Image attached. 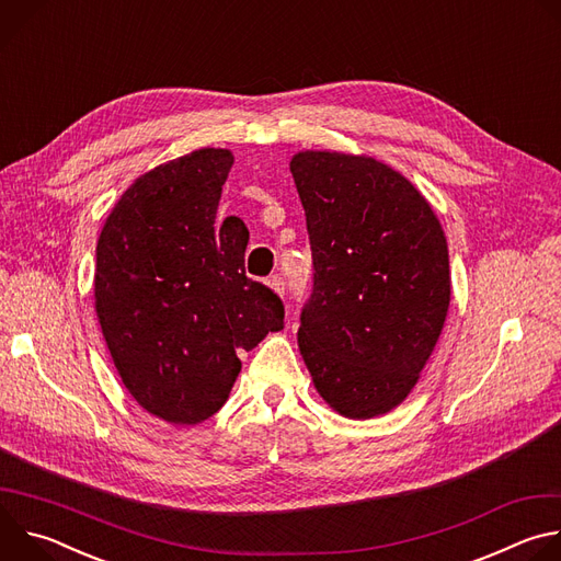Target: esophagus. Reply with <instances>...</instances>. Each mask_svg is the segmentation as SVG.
I'll return each mask as SVG.
<instances>
[{
    "instance_id": "34e87169",
    "label": "esophagus",
    "mask_w": 561,
    "mask_h": 561,
    "mask_svg": "<svg viewBox=\"0 0 561 561\" xmlns=\"http://www.w3.org/2000/svg\"><path fill=\"white\" fill-rule=\"evenodd\" d=\"M268 286H271L277 295H284V293H286V282H284L282 275H273V277L268 279Z\"/></svg>"
}]
</instances>
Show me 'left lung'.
<instances>
[{
    "instance_id": "1",
    "label": "left lung",
    "mask_w": 561,
    "mask_h": 561,
    "mask_svg": "<svg viewBox=\"0 0 561 561\" xmlns=\"http://www.w3.org/2000/svg\"><path fill=\"white\" fill-rule=\"evenodd\" d=\"M290 173L314 268L299 353L340 415H383L409 397L446 322L442 224L404 175L373 157L301 150Z\"/></svg>"
}]
</instances>
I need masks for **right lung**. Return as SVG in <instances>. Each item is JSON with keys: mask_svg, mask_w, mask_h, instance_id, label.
I'll return each instance as SVG.
<instances>
[{"mask_svg": "<svg viewBox=\"0 0 561 561\" xmlns=\"http://www.w3.org/2000/svg\"><path fill=\"white\" fill-rule=\"evenodd\" d=\"M230 167L226 148L154 167L126 188L98 242L106 346L135 402L169 424L215 415L239 353L284 329L282 299L244 273V221H215Z\"/></svg>", "mask_w": 561, "mask_h": 561, "instance_id": "obj_1", "label": "right lung"}]
</instances>
